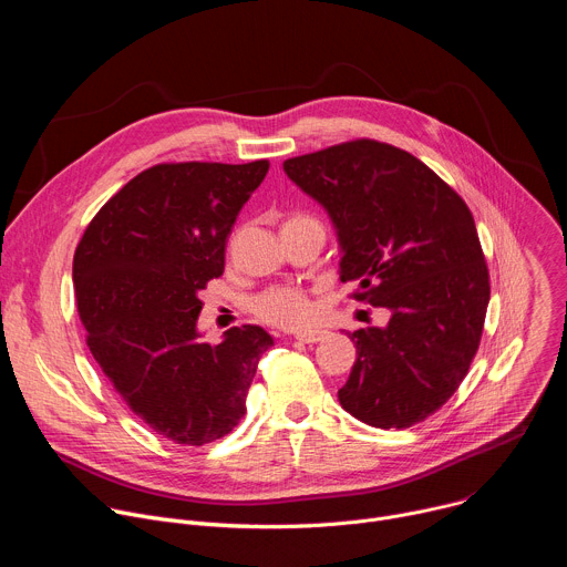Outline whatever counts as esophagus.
I'll return each instance as SVG.
<instances>
[{"instance_id":"1","label":"esophagus","mask_w":567,"mask_h":567,"mask_svg":"<svg viewBox=\"0 0 567 567\" xmlns=\"http://www.w3.org/2000/svg\"><path fill=\"white\" fill-rule=\"evenodd\" d=\"M326 330H302V332H296V341L300 343H318L326 339Z\"/></svg>"}]
</instances>
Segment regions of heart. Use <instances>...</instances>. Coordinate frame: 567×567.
Returning <instances> with one entry per match:
<instances>
[{
  "label": "heart",
  "instance_id": "b5f03b06",
  "mask_svg": "<svg viewBox=\"0 0 567 567\" xmlns=\"http://www.w3.org/2000/svg\"><path fill=\"white\" fill-rule=\"evenodd\" d=\"M302 221H318V219L311 217V215H305V213H296V215H289L285 226L287 224H302ZM251 311L262 322H267V326L293 330V328H302L305 322L311 318L313 302H311V296L305 289L269 287L251 300Z\"/></svg>",
  "mask_w": 567,
  "mask_h": 567
}]
</instances>
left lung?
Here are the masks:
<instances>
[{
	"label": "left lung",
	"instance_id": "8db88e82",
	"mask_svg": "<svg viewBox=\"0 0 567 567\" xmlns=\"http://www.w3.org/2000/svg\"><path fill=\"white\" fill-rule=\"evenodd\" d=\"M282 168L330 213L352 298L390 311L385 328L350 334L341 406L374 429L424 422L466 377L487 316L489 269L468 206L417 156L372 138Z\"/></svg>",
	"mask_w": 567,
	"mask_h": 567
}]
</instances>
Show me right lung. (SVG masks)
Here are the masks:
<instances>
[{"mask_svg":"<svg viewBox=\"0 0 567 567\" xmlns=\"http://www.w3.org/2000/svg\"><path fill=\"white\" fill-rule=\"evenodd\" d=\"M269 171L251 164H158L127 182L90 221L73 256L87 348L127 409L156 435L202 446L247 413L274 339L258 326L199 339V291L224 274L230 228Z\"/></svg>","mask_w":567,"mask_h":567,"instance_id":"right-lung-1","label":"right lung"}]
</instances>
